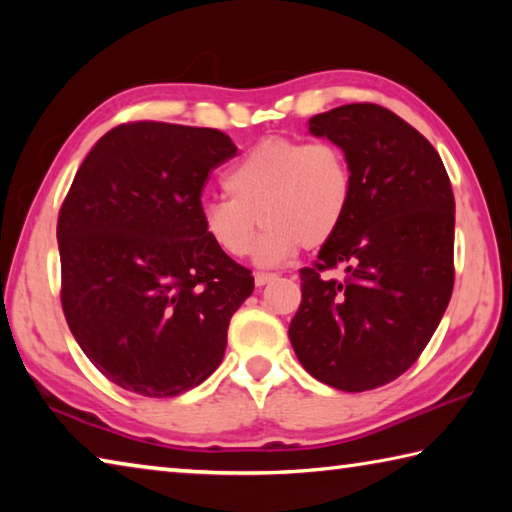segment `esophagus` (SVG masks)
I'll use <instances>...</instances> for the list:
<instances>
[{
    "instance_id": "obj_1",
    "label": "esophagus",
    "mask_w": 512,
    "mask_h": 512,
    "mask_svg": "<svg viewBox=\"0 0 512 512\" xmlns=\"http://www.w3.org/2000/svg\"><path fill=\"white\" fill-rule=\"evenodd\" d=\"M273 280H275L273 273H255V284H257V287H264V284L273 282Z\"/></svg>"
}]
</instances>
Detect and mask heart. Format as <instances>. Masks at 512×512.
Returning <instances> with one entry per match:
<instances>
[{
	"label": "heart",
	"instance_id": "heart-1",
	"mask_svg": "<svg viewBox=\"0 0 512 512\" xmlns=\"http://www.w3.org/2000/svg\"><path fill=\"white\" fill-rule=\"evenodd\" d=\"M230 198H205L201 228L216 250L244 257L257 221L264 225L253 257L273 266L302 248H320L336 235L350 210L352 171L332 142L271 137L253 146L225 176Z\"/></svg>",
	"mask_w": 512,
	"mask_h": 512
}]
</instances>
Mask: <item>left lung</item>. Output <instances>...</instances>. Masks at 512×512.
<instances>
[{"mask_svg":"<svg viewBox=\"0 0 512 512\" xmlns=\"http://www.w3.org/2000/svg\"><path fill=\"white\" fill-rule=\"evenodd\" d=\"M350 162L352 201L314 268L289 339L311 377L345 393L409 370L454 289V194L436 149L395 112L348 103L309 119ZM343 265L341 283L319 271Z\"/></svg>","mask_w":512,"mask_h":512,"instance_id":"8db88e82","label":"left lung"}]
</instances>
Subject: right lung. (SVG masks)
<instances>
[{
    "label": "right lung",
    "mask_w": 512,
    "mask_h": 512,
    "mask_svg": "<svg viewBox=\"0 0 512 512\" xmlns=\"http://www.w3.org/2000/svg\"><path fill=\"white\" fill-rule=\"evenodd\" d=\"M235 153L214 128L135 121L76 171L56 232L60 300L85 357L126 391L176 397L219 368L255 280L205 237L198 207Z\"/></svg>",
    "instance_id": "obj_1"
}]
</instances>
